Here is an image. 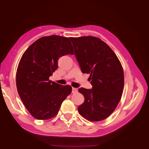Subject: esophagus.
<instances>
[{
    "instance_id": "esophagus-1",
    "label": "esophagus",
    "mask_w": 149,
    "mask_h": 149,
    "mask_svg": "<svg viewBox=\"0 0 149 149\" xmlns=\"http://www.w3.org/2000/svg\"><path fill=\"white\" fill-rule=\"evenodd\" d=\"M78 91V89L77 88H72V93H77Z\"/></svg>"
}]
</instances>
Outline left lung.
Listing matches in <instances>:
<instances>
[{"instance_id": "8db88e82", "label": "left lung", "mask_w": 149, "mask_h": 149, "mask_svg": "<svg viewBox=\"0 0 149 149\" xmlns=\"http://www.w3.org/2000/svg\"><path fill=\"white\" fill-rule=\"evenodd\" d=\"M82 73L90 74L92 89L80 88L85 101L80 115L90 121H100L114 111L124 88V72L119 60L104 42L94 36L70 38Z\"/></svg>"}]
</instances>
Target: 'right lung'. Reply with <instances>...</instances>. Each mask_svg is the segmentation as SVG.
<instances>
[{
  "instance_id": "obj_1",
  "label": "right lung",
  "mask_w": 149,
  "mask_h": 149,
  "mask_svg": "<svg viewBox=\"0 0 149 149\" xmlns=\"http://www.w3.org/2000/svg\"><path fill=\"white\" fill-rule=\"evenodd\" d=\"M74 53L69 38L57 35L40 38L23 53L16 73V85L23 104L34 118L55 117L71 93V86L59 85L49 78L58 68L59 58Z\"/></svg>"
}]
</instances>
